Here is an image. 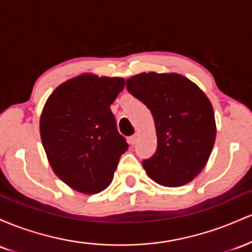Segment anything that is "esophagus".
Wrapping results in <instances>:
<instances>
[{
	"instance_id": "esophagus-1",
	"label": "esophagus",
	"mask_w": 252,
	"mask_h": 252,
	"mask_svg": "<svg viewBox=\"0 0 252 252\" xmlns=\"http://www.w3.org/2000/svg\"><path fill=\"white\" fill-rule=\"evenodd\" d=\"M137 140H138V135L137 134L130 136V137H129V143L131 144V146H134V144L137 142Z\"/></svg>"
}]
</instances>
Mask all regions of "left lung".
<instances>
[{
    "label": "left lung",
    "instance_id": "left-lung-1",
    "mask_svg": "<svg viewBox=\"0 0 252 252\" xmlns=\"http://www.w3.org/2000/svg\"><path fill=\"white\" fill-rule=\"evenodd\" d=\"M126 89L154 118L158 148L142 166L166 187L189 184L206 166L216 141L212 104L199 86L179 73L143 72L126 79Z\"/></svg>",
    "mask_w": 252,
    "mask_h": 252
}]
</instances>
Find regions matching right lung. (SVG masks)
Masks as SVG:
<instances>
[{
  "label": "right lung",
  "mask_w": 252,
  "mask_h": 252,
  "mask_svg": "<svg viewBox=\"0 0 252 252\" xmlns=\"http://www.w3.org/2000/svg\"><path fill=\"white\" fill-rule=\"evenodd\" d=\"M126 80L83 73L60 84L40 116V136L52 169L77 192L96 194L111 184L128 143L110 110Z\"/></svg>",
  "instance_id": "obj_1"
}]
</instances>
